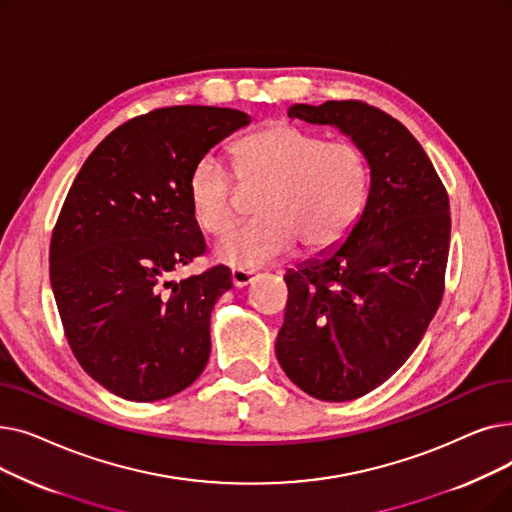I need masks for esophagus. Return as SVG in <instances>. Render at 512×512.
<instances>
[{"label": "esophagus", "mask_w": 512, "mask_h": 512, "mask_svg": "<svg viewBox=\"0 0 512 512\" xmlns=\"http://www.w3.org/2000/svg\"><path fill=\"white\" fill-rule=\"evenodd\" d=\"M230 280H232V286H234V288H242V286L251 284L253 272H251V270H232Z\"/></svg>", "instance_id": "esophagus-1"}]
</instances>
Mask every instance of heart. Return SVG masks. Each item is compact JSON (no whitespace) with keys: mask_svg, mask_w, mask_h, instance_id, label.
<instances>
[{"mask_svg":"<svg viewBox=\"0 0 512 512\" xmlns=\"http://www.w3.org/2000/svg\"><path fill=\"white\" fill-rule=\"evenodd\" d=\"M242 184L265 186L259 220L232 230L213 247V259L253 270L280 261L294 247L326 253L351 234L369 193L363 153L351 143H326L286 122L265 126L230 147ZM186 201L193 222L222 234L234 220L232 178L218 159L201 157L188 172Z\"/></svg>","mask_w":512,"mask_h":512,"instance_id":"1","label":"heart"}]
</instances>
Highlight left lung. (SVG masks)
Segmentation results:
<instances>
[{"instance_id":"obj_1","label":"left lung","mask_w":512,"mask_h":512,"mask_svg":"<svg viewBox=\"0 0 512 512\" xmlns=\"http://www.w3.org/2000/svg\"><path fill=\"white\" fill-rule=\"evenodd\" d=\"M290 118L336 126L369 166L359 222L334 249L288 270L276 355L288 378L326 402L384 384L434 319L450 245L446 188L413 134L363 101L297 103Z\"/></svg>"}]
</instances>
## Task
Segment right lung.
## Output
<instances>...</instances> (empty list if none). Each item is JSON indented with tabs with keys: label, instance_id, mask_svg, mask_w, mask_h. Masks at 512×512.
Listing matches in <instances>:
<instances>
[{
	"label": "right lung",
	"instance_id": "1",
	"mask_svg": "<svg viewBox=\"0 0 512 512\" xmlns=\"http://www.w3.org/2000/svg\"><path fill=\"white\" fill-rule=\"evenodd\" d=\"M249 122L230 107H161L107 134L70 186L49 247L53 297L76 361L120 398L174 396L207 365L228 267L168 278L205 251L188 172Z\"/></svg>",
	"mask_w": 512,
	"mask_h": 512
}]
</instances>
